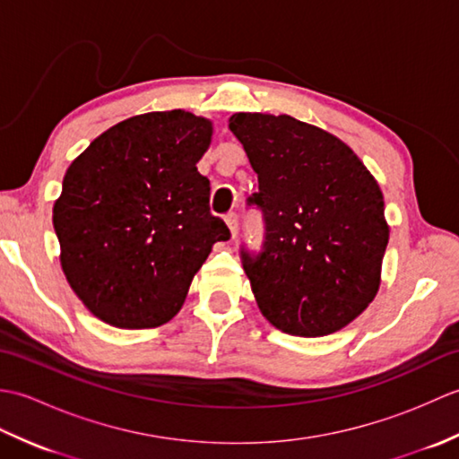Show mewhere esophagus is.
Segmentation results:
<instances>
[{
    "label": "esophagus",
    "mask_w": 459,
    "mask_h": 459,
    "mask_svg": "<svg viewBox=\"0 0 459 459\" xmlns=\"http://www.w3.org/2000/svg\"><path fill=\"white\" fill-rule=\"evenodd\" d=\"M224 221H227V224H229L230 235H232V237H237V232H238V214L230 211V212L224 214Z\"/></svg>",
    "instance_id": "obj_1"
}]
</instances>
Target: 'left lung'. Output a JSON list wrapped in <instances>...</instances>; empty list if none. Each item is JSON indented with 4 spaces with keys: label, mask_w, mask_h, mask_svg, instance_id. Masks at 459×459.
<instances>
[{
    "label": "left lung",
    "mask_w": 459,
    "mask_h": 459,
    "mask_svg": "<svg viewBox=\"0 0 459 459\" xmlns=\"http://www.w3.org/2000/svg\"><path fill=\"white\" fill-rule=\"evenodd\" d=\"M229 128L258 173L247 204L264 238L240 260L262 316L299 337L345 327L373 301L388 245L375 178L349 145L291 116L240 112Z\"/></svg>",
    "instance_id": "obj_1"
}]
</instances>
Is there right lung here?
Masks as SVG:
<instances>
[{
  "label": "right lung",
  "instance_id": "add662e5",
  "mask_svg": "<svg viewBox=\"0 0 459 459\" xmlns=\"http://www.w3.org/2000/svg\"><path fill=\"white\" fill-rule=\"evenodd\" d=\"M211 134L209 120L185 110L134 116L66 169L53 207L61 264L74 294L106 324H168L214 242L230 238L197 171Z\"/></svg>",
  "mask_w": 459,
  "mask_h": 459
}]
</instances>
